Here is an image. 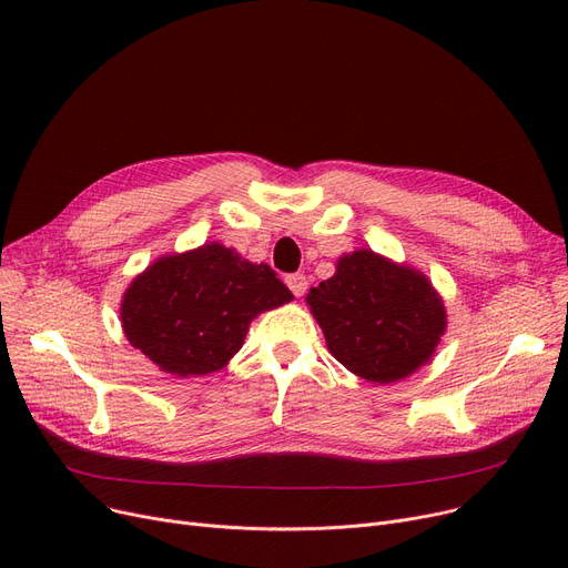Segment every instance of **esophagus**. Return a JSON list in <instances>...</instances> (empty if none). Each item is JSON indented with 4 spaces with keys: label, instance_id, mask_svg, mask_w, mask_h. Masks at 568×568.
Here are the masks:
<instances>
[{
    "label": "esophagus",
    "instance_id": "obj_1",
    "mask_svg": "<svg viewBox=\"0 0 568 568\" xmlns=\"http://www.w3.org/2000/svg\"><path fill=\"white\" fill-rule=\"evenodd\" d=\"M285 283L294 296H304L308 290V281L304 274H290V276H285Z\"/></svg>",
    "mask_w": 568,
    "mask_h": 568
}]
</instances>
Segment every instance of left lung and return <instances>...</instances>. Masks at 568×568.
I'll return each instance as SVG.
<instances>
[{"mask_svg":"<svg viewBox=\"0 0 568 568\" xmlns=\"http://www.w3.org/2000/svg\"><path fill=\"white\" fill-rule=\"evenodd\" d=\"M306 302L336 359L368 382L389 384L430 362L446 311L430 281L368 248L343 255Z\"/></svg>","mask_w":568,"mask_h":568,"instance_id":"8db88e82","label":"left lung"}]
</instances>
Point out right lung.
<instances>
[{"mask_svg": "<svg viewBox=\"0 0 568 568\" xmlns=\"http://www.w3.org/2000/svg\"><path fill=\"white\" fill-rule=\"evenodd\" d=\"M290 300L272 266L212 242L146 266L124 292L122 326L161 371L200 377L242 349L253 317Z\"/></svg>", "mask_w": 568, "mask_h": 568, "instance_id": "right-lung-1", "label": "right lung"}]
</instances>
